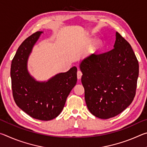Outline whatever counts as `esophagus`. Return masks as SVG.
Instances as JSON below:
<instances>
[{
	"label": "esophagus",
	"instance_id": "obj_1",
	"mask_svg": "<svg viewBox=\"0 0 147 147\" xmlns=\"http://www.w3.org/2000/svg\"><path fill=\"white\" fill-rule=\"evenodd\" d=\"M82 76V72L80 70H78V72H77V78H78V80L81 79Z\"/></svg>",
	"mask_w": 147,
	"mask_h": 147
}]
</instances>
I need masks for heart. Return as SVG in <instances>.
Segmentation results:
<instances>
[{
    "label": "heart",
    "mask_w": 147,
    "mask_h": 147,
    "mask_svg": "<svg viewBox=\"0 0 147 147\" xmlns=\"http://www.w3.org/2000/svg\"><path fill=\"white\" fill-rule=\"evenodd\" d=\"M101 46V43L100 41H97L96 42V43L94 44V47L95 49H98V48H99V47H100Z\"/></svg>",
    "instance_id": "obj_1"
}]
</instances>
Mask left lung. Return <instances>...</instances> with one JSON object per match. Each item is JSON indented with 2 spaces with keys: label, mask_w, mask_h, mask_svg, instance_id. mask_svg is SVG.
<instances>
[{
  "label": "left lung",
  "mask_w": 147,
  "mask_h": 147,
  "mask_svg": "<svg viewBox=\"0 0 147 147\" xmlns=\"http://www.w3.org/2000/svg\"><path fill=\"white\" fill-rule=\"evenodd\" d=\"M113 47L105 53L91 54L80 64L87 107L102 119L119 115L130 105L139 76L134 52L118 32Z\"/></svg>",
  "instance_id": "1"
}]
</instances>
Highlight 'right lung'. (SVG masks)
<instances>
[{"label": "right lung", "mask_w": 147, "mask_h": 147, "mask_svg": "<svg viewBox=\"0 0 147 147\" xmlns=\"http://www.w3.org/2000/svg\"><path fill=\"white\" fill-rule=\"evenodd\" d=\"M43 32L27 38L12 59L10 75L14 100L32 117L50 121L61 112L66 99L77 82V68L56 74L47 82H38L28 71L27 62L32 48Z\"/></svg>", "instance_id": "add662e5"}]
</instances>
